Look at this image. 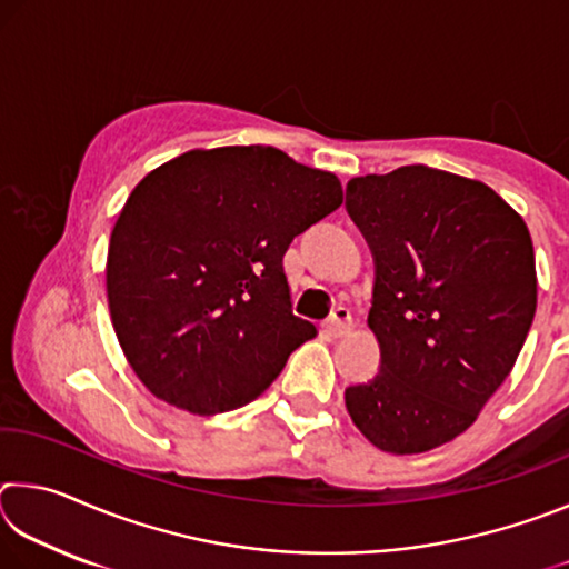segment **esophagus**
Returning a JSON list of instances; mask_svg holds the SVG:
<instances>
[{
	"label": "esophagus",
	"mask_w": 569,
	"mask_h": 569,
	"mask_svg": "<svg viewBox=\"0 0 569 569\" xmlns=\"http://www.w3.org/2000/svg\"><path fill=\"white\" fill-rule=\"evenodd\" d=\"M351 326H353V321H351V311L346 306H339L336 308V311L329 316V319L323 321V329H326V333H331V336H343V333H349L351 331Z\"/></svg>",
	"instance_id": "34e87169"
}]
</instances>
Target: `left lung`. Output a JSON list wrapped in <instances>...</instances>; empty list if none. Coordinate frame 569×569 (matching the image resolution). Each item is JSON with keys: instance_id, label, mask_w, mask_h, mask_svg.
<instances>
[{"instance_id": "obj_1", "label": "left lung", "mask_w": 569, "mask_h": 569, "mask_svg": "<svg viewBox=\"0 0 569 569\" xmlns=\"http://www.w3.org/2000/svg\"><path fill=\"white\" fill-rule=\"evenodd\" d=\"M346 210L373 256L379 373L343 393L381 451L419 455L477 421L537 308L525 220L485 182L427 166L351 178Z\"/></svg>"}]
</instances>
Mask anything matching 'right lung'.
<instances>
[{"mask_svg":"<svg viewBox=\"0 0 569 569\" xmlns=\"http://www.w3.org/2000/svg\"><path fill=\"white\" fill-rule=\"evenodd\" d=\"M343 203L333 172L278 148L190 150L130 192L108 250L114 333L158 399L200 417L253 401L316 326L283 256Z\"/></svg>","mask_w":569,"mask_h":569,"instance_id":"right-lung-1","label":"right lung"}]
</instances>
